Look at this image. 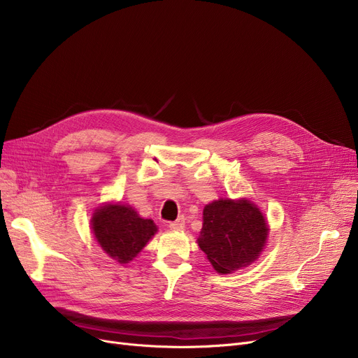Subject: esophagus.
I'll return each instance as SVG.
<instances>
[{
    "instance_id": "obj_1",
    "label": "esophagus",
    "mask_w": 358,
    "mask_h": 358,
    "mask_svg": "<svg viewBox=\"0 0 358 358\" xmlns=\"http://www.w3.org/2000/svg\"><path fill=\"white\" fill-rule=\"evenodd\" d=\"M184 228H185V217L184 216L178 217L176 222L169 223V229H173V231H182Z\"/></svg>"
}]
</instances>
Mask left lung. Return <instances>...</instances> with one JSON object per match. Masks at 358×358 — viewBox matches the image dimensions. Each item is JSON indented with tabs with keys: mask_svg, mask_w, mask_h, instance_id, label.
Masks as SVG:
<instances>
[{
	"mask_svg": "<svg viewBox=\"0 0 358 358\" xmlns=\"http://www.w3.org/2000/svg\"><path fill=\"white\" fill-rule=\"evenodd\" d=\"M267 235V220L254 203L219 199L204 206L197 243L217 273L229 274L259 257Z\"/></svg>",
	"mask_w": 358,
	"mask_h": 358,
	"instance_id": "1",
	"label": "left lung"
}]
</instances>
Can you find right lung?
<instances>
[{
  "instance_id": "1",
  "label": "right lung",
  "mask_w": 358,
  "mask_h": 358,
  "mask_svg": "<svg viewBox=\"0 0 358 358\" xmlns=\"http://www.w3.org/2000/svg\"><path fill=\"white\" fill-rule=\"evenodd\" d=\"M91 229L103 251L120 264L134 259L158 231L154 220L120 203H108L94 212Z\"/></svg>"
}]
</instances>
